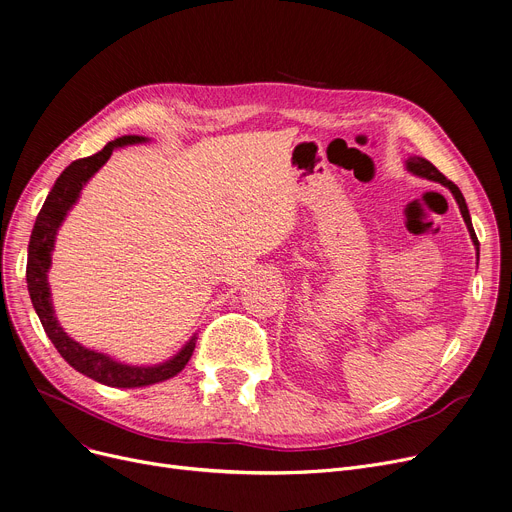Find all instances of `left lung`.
I'll return each mask as SVG.
<instances>
[{
    "label": "left lung",
    "instance_id": "8db88e82",
    "mask_svg": "<svg viewBox=\"0 0 512 512\" xmlns=\"http://www.w3.org/2000/svg\"><path fill=\"white\" fill-rule=\"evenodd\" d=\"M407 170L409 172H413L415 176H421V178H427V180H434V182H440V184H444V186H448L450 188V193L454 195V199H456V203H459V209H461V215H463V220H465V224H467V230H469V236H471V240H473V245H475V249H477V257H479V240H477V236H475V230H473V224H471V215H469V209H467V203H465V197H463V193L459 191V186H456L454 182H450L434 164H429L427 159H423V157H409L407 159Z\"/></svg>",
    "mask_w": 512,
    "mask_h": 512
}]
</instances>
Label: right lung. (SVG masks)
<instances>
[{
	"mask_svg": "<svg viewBox=\"0 0 512 512\" xmlns=\"http://www.w3.org/2000/svg\"><path fill=\"white\" fill-rule=\"evenodd\" d=\"M145 141H147L145 137H137V134H126V137L107 143L99 153L72 161V164L60 174L56 184H53L37 215V222L29 242V261H26V284H29L31 301L41 319L43 330L53 342V346L58 348V353L76 371H80L99 384L112 386V388H141V386H151V384L174 378L176 373L184 369L188 359H191L197 336L188 340L182 346V351L174 355L170 361L153 365V367L124 365L103 353H95L91 348H85L83 344L72 340L58 324V317L53 315V307H51L47 270L51 265V251H53V242H56L58 228L62 226L70 207L76 203L87 180L105 164L107 159H110L114 149L124 145H134V143H145Z\"/></svg>",
	"mask_w": 512,
	"mask_h": 512,
	"instance_id": "right-lung-1",
	"label": "right lung"
}]
</instances>
